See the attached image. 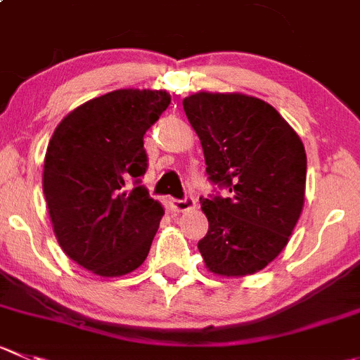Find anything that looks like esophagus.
I'll return each instance as SVG.
<instances>
[{
  "label": "esophagus",
  "instance_id": "obj_1",
  "mask_svg": "<svg viewBox=\"0 0 360 360\" xmlns=\"http://www.w3.org/2000/svg\"><path fill=\"white\" fill-rule=\"evenodd\" d=\"M194 207H196V200L193 196H186L184 200H173V208L176 212L193 210Z\"/></svg>",
  "mask_w": 360,
  "mask_h": 360
}]
</instances>
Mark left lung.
<instances>
[{"label": "left lung", "mask_w": 360, "mask_h": 360, "mask_svg": "<svg viewBox=\"0 0 360 360\" xmlns=\"http://www.w3.org/2000/svg\"><path fill=\"white\" fill-rule=\"evenodd\" d=\"M184 111L203 146L208 180L228 198H201L208 231L200 242L210 272L240 277L286 248L300 217L307 159L302 141L265 101L200 91Z\"/></svg>", "instance_id": "8db88e82"}]
</instances>
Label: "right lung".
<instances>
[{"instance_id": "right-lung-1", "label": "right lung", "mask_w": 360, "mask_h": 360, "mask_svg": "<svg viewBox=\"0 0 360 360\" xmlns=\"http://www.w3.org/2000/svg\"><path fill=\"white\" fill-rule=\"evenodd\" d=\"M169 102L162 90L111 91L68 112L51 138L42 186L54 235L97 276L129 274L148 256L164 208L141 186L143 136Z\"/></svg>"}]
</instances>
